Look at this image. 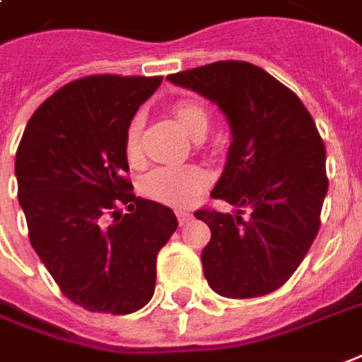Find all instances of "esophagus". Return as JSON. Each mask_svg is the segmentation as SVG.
Here are the masks:
<instances>
[{
  "label": "esophagus",
  "instance_id": "esophagus-1",
  "mask_svg": "<svg viewBox=\"0 0 362 362\" xmlns=\"http://www.w3.org/2000/svg\"><path fill=\"white\" fill-rule=\"evenodd\" d=\"M176 216H178V222H180V226L187 224L189 220L193 218V214L189 211H176Z\"/></svg>",
  "mask_w": 362,
  "mask_h": 362
}]
</instances>
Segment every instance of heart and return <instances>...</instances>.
Instances as JSON below:
<instances>
[{"label":"heart","instance_id":"1","mask_svg":"<svg viewBox=\"0 0 362 362\" xmlns=\"http://www.w3.org/2000/svg\"><path fill=\"white\" fill-rule=\"evenodd\" d=\"M176 121L184 131L193 138L201 140L211 129V112L205 104L197 100H180L175 107ZM142 115H134L125 131V156L129 161L136 163L142 156ZM211 184V175L199 165L186 167H157L150 170L140 182V189L146 197L165 203V205L184 206L199 197Z\"/></svg>","mask_w":362,"mask_h":362}]
</instances>
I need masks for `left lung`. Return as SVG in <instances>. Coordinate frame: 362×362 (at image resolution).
<instances>
[{"label":"left lung","instance_id":"1","mask_svg":"<svg viewBox=\"0 0 362 362\" xmlns=\"http://www.w3.org/2000/svg\"><path fill=\"white\" fill-rule=\"evenodd\" d=\"M167 79L216 102L233 134L211 197L237 212L195 211L211 228L201 255L209 285L226 298L277 291L302 264L321 226L327 150L315 121L296 93L250 62L218 60Z\"/></svg>","mask_w":362,"mask_h":362}]
</instances>
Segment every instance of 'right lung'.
I'll return each mask as SVG.
<instances>
[{
    "label": "right lung",
    "mask_w": 362,
    "mask_h": 362,
    "mask_svg": "<svg viewBox=\"0 0 362 362\" xmlns=\"http://www.w3.org/2000/svg\"><path fill=\"white\" fill-rule=\"evenodd\" d=\"M161 81L102 74L66 83L35 110L16 150L30 243L60 292L87 311L144 308L157 255L178 228L169 206L136 197L127 178V125Z\"/></svg>",
    "instance_id": "add662e5"
}]
</instances>
